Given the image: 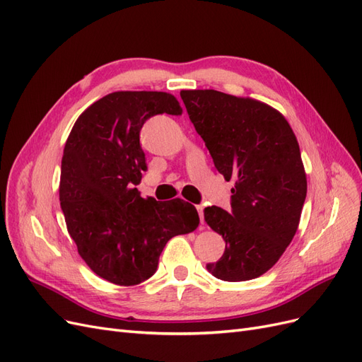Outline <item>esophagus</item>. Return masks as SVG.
Returning a JSON list of instances; mask_svg holds the SVG:
<instances>
[{
  "label": "esophagus",
  "mask_w": 362,
  "mask_h": 362,
  "mask_svg": "<svg viewBox=\"0 0 362 362\" xmlns=\"http://www.w3.org/2000/svg\"><path fill=\"white\" fill-rule=\"evenodd\" d=\"M196 210H198L199 217H201V223L204 225L205 223V221H204V206L202 205H196Z\"/></svg>",
  "instance_id": "34e87169"
}]
</instances>
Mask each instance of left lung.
Here are the masks:
<instances>
[{"mask_svg":"<svg viewBox=\"0 0 362 362\" xmlns=\"http://www.w3.org/2000/svg\"><path fill=\"white\" fill-rule=\"evenodd\" d=\"M216 169L234 181L231 211L206 206L205 222L225 240L206 270L222 281L255 279L276 264L298 231L306 173L298 139L275 108L217 92L181 90Z\"/></svg>","mask_w":362,"mask_h":362,"instance_id":"obj_1","label":"left lung"}]
</instances>
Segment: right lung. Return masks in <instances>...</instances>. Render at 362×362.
<instances>
[{
	"mask_svg": "<svg viewBox=\"0 0 362 362\" xmlns=\"http://www.w3.org/2000/svg\"><path fill=\"white\" fill-rule=\"evenodd\" d=\"M163 113H182L170 93H108L80 115L64 145L59 192L68 233L90 270L116 286L151 278L169 240L199 225L192 204L145 199L136 189L146 170L140 129Z\"/></svg>",
	"mask_w": 362,
	"mask_h": 362,
	"instance_id": "add662e5",
	"label": "right lung"
}]
</instances>
